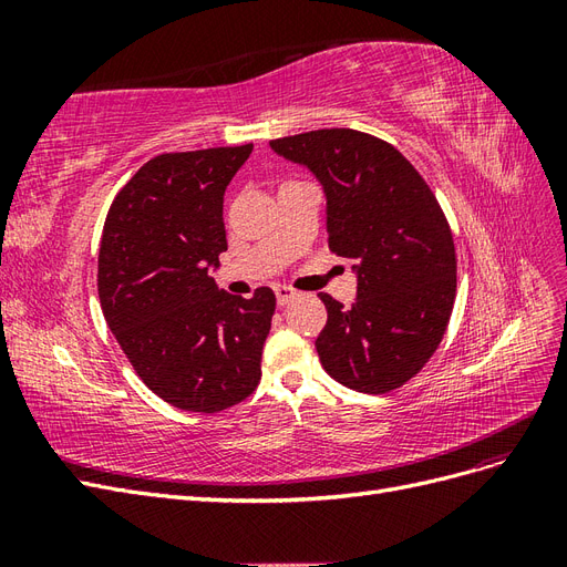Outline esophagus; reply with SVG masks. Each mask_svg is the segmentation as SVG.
Here are the masks:
<instances>
[{
    "label": "esophagus",
    "instance_id": "obj_1",
    "mask_svg": "<svg viewBox=\"0 0 567 567\" xmlns=\"http://www.w3.org/2000/svg\"><path fill=\"white\" fill-rule=\"evenodd\" d=\"M274 293H277V302H279V305H286L288 300L296 298V288H290V286H277V288H274Z\"/></svg>",
    "mask_w": 567,
    "mask_h": 567
}]
</instances>
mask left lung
<instances>
[{
	"mask_svg": "<svg viewBox=\"0 0 567 567\" xmlns=\"http://www.w3.org/2000/svg\"><path fill=\"white\" fill-rule=\"evenodd\" d=\"M307 165L326 194L329 248L357 269V302L329 293L317 352L326 373L357 392L402 388L442 342L456 298L450 221L419 169L392 144L348 127L271 140Z\"/></svg>",
	"mask_w": 567,
	"mask_h": 567,
	"instance_id": "left-lung-1",
	"label": "left lung"
}]
</instances>
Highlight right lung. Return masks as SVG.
I'll use <instances>...</instances> for the list:
<instances>
[{
    "mask_svg": "<svg viewBox=\"0 0 567 567\" xmlns=\"http://www.w3.org/2000/svg\"><path fill=\"white\" fill-rule=\"evenodd\" d=\"M252 151L161 153L113 198L99 246L101 310L136 375L161 400L217 414L260 383L274 290L229 296L208 274L227 250L225 192Z\"/></svg>",
    "mask_w": 567,
    "mask_h": 567,
    "instance_id": "obj_1",
    "label": "right lung"
}]
</instances>
